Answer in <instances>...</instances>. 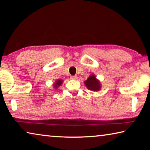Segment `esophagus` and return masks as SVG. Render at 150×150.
<instances>
[{"instance_id":"1","label":"esophagus","mask_w":150,"mask_h":150,"mask_svg":"<svg viewBox=\"0 0 150 150\" xmlns=\"http://www.w3.org/2000/svg\"><path fill=\"white\" fill-rule=\"evenodd\" d=\"M70 79L71 80H76L77 79V76H76V75H72V76H71L70 77Z\"/></svg>"}]
</instances>
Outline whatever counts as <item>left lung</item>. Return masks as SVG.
Returning <instances> with one entry per match:
<instances>
[{"label":"left lung","instance_id":"1","mask_svg":"<svg viewBox=\"0 0 150 150\" xmlns=\"http://www.w3.org/2000/svg\"><path fill=\"white\" fill-rule=\"evenodd\" d=\"M84 84L88 90L94 92L100 91L101 88L100 81L96 79V77L94 74L90 75L87 79L84 81Z\"/></svg>","mask_w":150,"mask_h":150}]
</instances>
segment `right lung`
<instances>
[{
    "instance_id": "1",
    "label": "right lung",
    "mask_w": 150,
    "mask_h": 150,
    "mask_svg": "<svg viewBox=\"0 0 150 150\" xmlns=\"http://www.w3.org/2000/svg\"><path fill=\"white\" fill-rule=\"evenodd\" d=\"M63 80H62V79H57V80H56L55 81V83H54V86H53V87H54V88H55V89H57L58 88H59L61 85H62V83H63Z\"/></svg>"
}]
</instances>
